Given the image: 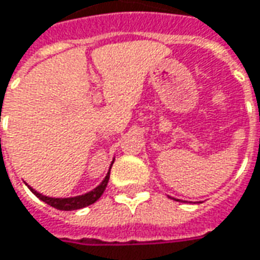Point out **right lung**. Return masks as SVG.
Returning a JSON list of instances; mask_svg holds the SVG:
<instances>
[{
  "label": "right lung",
  "mask_w": 260,
  "mask_h": 260,
  "mask_svg": "<svg viewBox=\"0 0 260 260\" xmlns=\"http://www.w3.org/2000/svg\"><path fill=\"white\" fill-rule=\"evenodd\" d=\"M114 164V162H112ZM112 167V165H111ZM111 171V169H109ZM108 181H109V172L105 176V179L101 182L100 185L92 189L91 192H86L84 195H79V197H74V198H49L45 197V195H42L40 192H37L35 189H32L29 185H26L31 192H32L34 195L37 198H40L42 202H45V204L51 205L52 208H55V209H59V211H77V209H82V208H85V206H89V205L95 204L98 199L101 198V195L104 193V190L107 188Z\"/></svg>",
  "instance_id": "add662e5"
}]
</instances>
